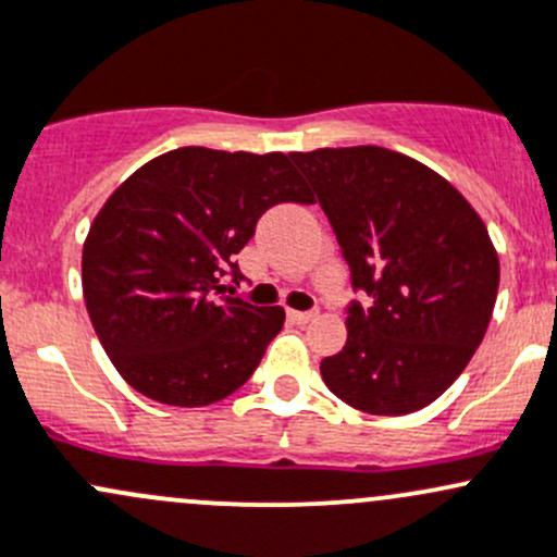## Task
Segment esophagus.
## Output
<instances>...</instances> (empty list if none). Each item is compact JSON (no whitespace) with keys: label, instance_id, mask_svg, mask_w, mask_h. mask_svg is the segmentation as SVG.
<instances>
[{"label":"esophagus","instance_id":"obj_1","mask_svg":"<svg viewBox=\"0 0 557 557\" xmlns=\"http://www.w3.org/2000/svg\"><path fill=\"white\" fill-rule=\"evenodd\" d=\"M288 318L294 320L296 325H307V323H312L314 318H318V312H288Z\"/></svg>","mask_w":557,"mask_h":557}]
</instances>
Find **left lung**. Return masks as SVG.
<instances>
[{
    "mask_svg": "<svg viewBox=\"0 0 557 557\" xmlns=\"http://www.w3.org/2000/svg\"><path fill=\"white\" fill-rule=\"evenodd\" d=\"M331 221L352 290L347 344L320 362L357 411L403 417L459 379L488 327L499 256L472 205L443 175L382 146L294 151Z\"/></svg>",
    "mask_w": 557,
    "mask_h": 557,
    "instance_id": "obj_1",
    "label": "left lung"
}]
</instances>
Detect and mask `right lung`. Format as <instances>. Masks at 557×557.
Here are the masks:
<instances>
[{"label": "right lung", "instance_id": "right-lung-1", "mask_svg": "<svg viewBox=\"0 0 557 557\" xmlns=\"http://www.w3.org/2000/svg\"><path fill=\"white\" fill-rule=\"evenodd\" d=\"M280 202H314L288 157L205 146L154 157L109 197L82 250V290L133 389L197 408L253 376L285 312L224 283L239 285L234 256Z\"/></svg>", "mask_w": 557, "mask_h": 557}]
</instances>
